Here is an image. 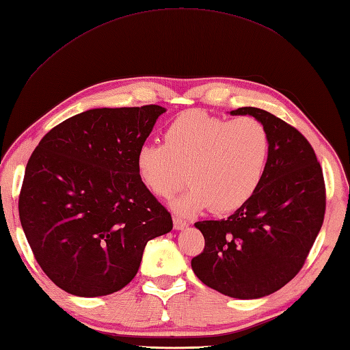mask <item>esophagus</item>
I'll return each mask as SVG.
<instances>
[{
  "label": "esophagus",
  "mask_w": 350,
  "mask_h": 350,
  "mask_svg": "<svg viewBox=\"0 0 350 350\" xmlns=\"http://www.w3.org/2000/svg\"><path fill=\"white\" fill-rule=\"evenodd\" d=\"M187 226H189L187 220H184V219L178 217V216H174V228H175V230H184V228H187Z\"/></svg>",
  "instance_id": "1"
}]
</instances>
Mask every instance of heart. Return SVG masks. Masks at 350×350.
<instances>
[{"instance_id": "obj_1", "label": "heart", "mask_w": 350, "mask_h": 350, "mask_svg": "<svg viewBox=\"0 0 350 350\" xmlns=\"http://www.w3.org/2000/svg\"><path fill=\"white\" fill-rule=\"evenodd\" d=\"M270 159L267 128L252 116L226 119L189 110L166 128L163 144H145L135 154L140 183L159 198H170L186 172L190 185L175 199L181 215L208 208L225 215L251 201Z\"/></svg>"}]
</instances>
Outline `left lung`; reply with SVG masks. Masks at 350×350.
Returning a JSON list of instances; mask_svg holds the SVG:
<instances>
[{"label": "left lung", "mask_w": 350, "mask_h": 350, "mask_svg": "<svg viewBox=\"0 0 350 350\" xmlns=\"http://www.w3.org/2000/svg\"><path fill=\"white\" fill-rule=\"evenodd\" d=\"M267 128L270 159L260 189L228 219L195 226L205 239L191 260L210 288L237 299L275 293L299 273L323 225L326 190L314 149L295 126L266 110L240 107Z\"/></svg>", "instance_id": "obj_1"}]
</instances>
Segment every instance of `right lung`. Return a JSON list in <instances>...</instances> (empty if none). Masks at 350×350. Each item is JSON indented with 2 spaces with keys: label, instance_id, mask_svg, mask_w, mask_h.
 <instances>
[{
  "label": "right lung",
  "instance_id": "add662e5",
  "mask_svg": "<svg viewBox=\"0 0 350 350\" xmlns=\"http://www.w3.org/2000/svg\"><path fill=\"white\" fill-rule=\"evenodd\" d=\"M166 110L94 109L49 130L27 163L19 219L36 261L57 287L96 297L135 276L149 240L172 216L140 183L135 154Z\"/></svg>",
  "mask_w": 350,
  "mask_h": 350
}]
</instances>
